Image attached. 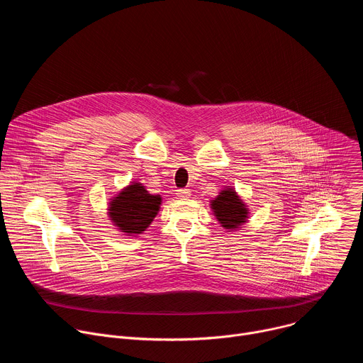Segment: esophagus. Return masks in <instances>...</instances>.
Returning <instances> with one entry per match:
<instances>
[{
  "label": "esophagus",
  "instance_id": "esophagus-1",
  "mask_svg": "<svg viewBox=\"0 0 363 363\" xmlns=\"http://www.w3.org/2000/svg\"><path fill=\"white\" fill-rule=\"evenodd\" d=\"M177 196L181 199H188V198H191V191L189 189H178Z\"/></svg>",
  "mask_w": 363,
  "mask_h": 363
}]
</instances>
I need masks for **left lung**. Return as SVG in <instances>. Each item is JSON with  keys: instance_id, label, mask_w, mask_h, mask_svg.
<instances>
[{"instance_id": "obj_1", "label": "left lung", "mask_w": 363, "mask_h": 363, "mask_svg": "<svg viewBox=\"0 0 363 363\" xmlns=\"http://www.w3.org/2000/svg\"><path fill=\"white\" fill-rule=\"evenodd\" d=\"M210 208L221 227L228 233L242 228L250 218L247 203L233 186H225L221 189V192H218V195L210 201Z\"/></svg>"}]
</instances>
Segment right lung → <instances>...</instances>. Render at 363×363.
I'll return each instance as SVG.
<instances>
[{"label": "right lung", "mask_w": 363, "mask_h": 363, "mask_svg": "<svg viewBox=\"0 0 363 363\" xmlns=\"http://www.w3.org/2000/svg\"><path fill=\"white\" fill-rule=\"evenodd\" d=\"M161 195H152L145 185L133 181L113 195L108 202V217L125 235L142 234L158 216Z\"/></svg>", "instance_id": "1"}]
</instances>
